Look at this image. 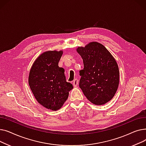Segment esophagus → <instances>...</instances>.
I'll return each instance as SVG.
<instances>
[{
  "mask_svg": "<svg viewBox=\"0 0 146 146\" xmlns=\"http://www.w3.org/2000/svg\"><path fill=\"white\" fill-rule=\"evenodd\" d=\"M73 86L74 87H76L78 85V79H74L73 81Z\"/></svg>",
  "mask_w": 146,
  "mask_h": 146,
  "instance_id": "34e87169",
  "label": "esophagus"
}]
</instances>
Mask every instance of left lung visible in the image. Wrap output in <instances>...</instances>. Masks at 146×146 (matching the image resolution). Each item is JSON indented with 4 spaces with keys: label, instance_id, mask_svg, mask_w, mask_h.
Listing matches in <instances>:
<instances>
[{
    "label": "left lung",
    "instance_id": "1",
    "mask_svg": "<svg viewBox=\"0 0 146 146\" xmlns=\"http://www.w3.org/2000/svg\"><path fill=\"white\" fill-rule=\"evenodd\" d=\"M76 51L84 68L80 71L79 86L88 100L102 105L110 101L118 89L119 72L117 61L104 45L92 41Z\"/></svg>",
    "mask_w": 146,
    "mask_h": 146
}]
</instances>
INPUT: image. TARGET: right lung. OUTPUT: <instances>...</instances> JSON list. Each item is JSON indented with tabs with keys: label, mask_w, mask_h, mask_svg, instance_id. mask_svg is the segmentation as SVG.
Masks as SVG:
<instances>
[{
	"label": "right lung",
	"mask_w": 146,
	"mask_h": 146,
	"mask_svg": "<svg viewBox=\"0 0 146 146\" xmlns=\"http://www.w3.org/2000/svg\"><path fill=\"white\" fill-rule=\"evenodd\" d=\"M63 51H47L34 61L28 83L37 102L45 108L57 111L67 101L72 84L66 82L64 69L58 64Z\"/></svg>",
	"instance_id": "1"
}]
</instances>
